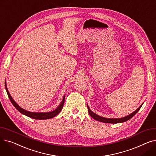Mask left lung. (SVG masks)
<instances>
[{"instance_id": "obj_1", "label": "left lung", "mask_w": 156, "mask_h": 156, "mask_svg": "<svg viewBox=\"0 0 156 156\" xmlns=\"http://www.w3.org/2000/svg\"><path fill=\"white\" fill-rule=\"evenodd\" d=\"M142 105H143V104L136 110H135L133 112L131 113L130 114H129V115H128V116H126L125 117H123V118H104V117H102V116H100L99 115H97V114H96L95 113L92 112L90 109L88 105H87V108H88V111L89 114L94 119H95L97 121H101V122H106V123H114H114H119V122H125V121H126L129 120V119L132 118L134 115H135V114L137 113V112L139 110H140V109L141 108Z\"/></svg>"}]
</instances>
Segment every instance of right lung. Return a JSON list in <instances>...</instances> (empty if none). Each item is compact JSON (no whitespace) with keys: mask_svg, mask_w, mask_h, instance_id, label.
Instances as JSON below:
<instances>
[{"mask_svg":"<svg viewBox=\"0 0 156 156\" xmlns=\"http://www.w3.org/2000/svg\"><path fill=\"white\" fill-rule=\"evenodd\" d=\"M5 90L7 94L8 95V97H9V99L11 102V103L12 104V105L14 106L15 108L18 110L19 112H20L21 113H22L24 115H25L28 117H30L31 118L33 119H51L52 118L55 117V116H57L62 110L63 105L64 103V100H65V95L63 97L62 101L61 102V103L60 104V105H59L58 108H57L55 110H54L53 111L51 112H30L28 111L27 110H24L23 108H21V107H20L19 105L17 104L12 98V97L11 96L9 91H8L7 86H6V82L5 81Z\"/></svg>","mask_w":156,"mask_h":156,"instance_id":"right-lung-1","label":"right lung"}]
</instances>
